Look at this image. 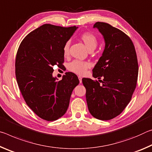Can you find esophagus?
<instances>
[{
    "label": "esophagus",
    "mask_w": 152,
    "mask_h": 152,
    "mask_svg": "<svg viewBox=\"0 0 152 152\" xmlns=\"http://www.w3.org/2000/svg\"><path fill=\"white\" fill-rule=\"evenodd\" d=\"M78 78H79V83H82V77L80 76H79Z\"/></svg>",
    "instance_id": "34e87169"
}]
</instances>
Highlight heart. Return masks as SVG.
Listing matches in <instances>:
<instances>
[{"mask_svg":"<svg viewBox=\"0 0 152 152\" xmlns=\"http://www.w3.org/2000/svg\"><path fill=\"white\" fill-rule=\"evenodd\" d=\"M80 39L83 42L89 51L94 50L98 45L97 37L90 32H85L80 36ZM70 48V42H66L63 46V54L64 56H68ZM91 64L88 62L81 61L75 60L69 64V70L79 75H83L86 73V71L90 68Z\"/></svg>","mask_w":152,"mask_h":152,"instance_id":"obj_1","label":"heart"}]
</instances>
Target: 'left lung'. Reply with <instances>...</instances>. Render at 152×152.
I'll return each mask as SVG.
<instances>
[{
    "label": "left lung",
    "mask_w": 152,
    "mask_h": 152,
    "mask_svg": "<svg viewBox=\"0 0 152 152\" xmlns=\"http://www.w3.org/2000/svg\"><path fill=\"white\" fill-rule=\"evenodd\" d=\"M105 42L102 55L93 69V76L103 80L82 79L90 114L102 121L119 115L130 102L138 77L137 58L133 42L110 24L96 22Z\"/></svg>",
    "instance_id": "8db88e82"
}]
</instances>
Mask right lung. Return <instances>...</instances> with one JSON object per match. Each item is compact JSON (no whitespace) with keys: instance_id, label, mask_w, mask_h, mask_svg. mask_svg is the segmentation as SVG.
Instances as JSON below:
<instances>
[{"instance_id":"1","label":"right lung","mask_w":152,"mask_h":152,"mask_svg":"<svg viewBox=\"0 0 152 152\" xmlns=\"http://www.w3.org/2000/svg\"><path fill=\"white\" fill-rule=\"evenodd\" d=\"M78 27L44 24L25 37L17 50L15 75L22 96L39 117L56 121L67 110L77 76L68 72L61 81L53 66H63V46Z\"/></svg>"}]
</instances>
